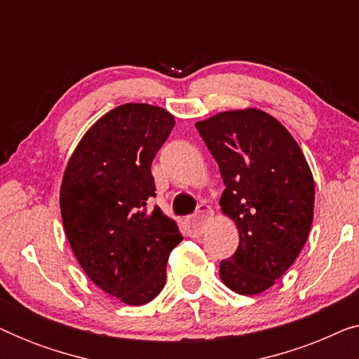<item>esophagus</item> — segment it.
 Here are the masks:
<instances>
[{
    "instance_id": "esophagus-1",
    "label": "esophagus",
    "mask_w": 359,
    "mask_h": 359,
    "mask_svg": "<svg viewBox=\"0 0 359 359\" xmlns=\"http://www.w3.org/2000/svg\"><path fill=\"white\" fill-rule=\"evenodd\" d=\"M210 215H212V210H210L209 205L201 204L198 208V212H196L193 217L188 219V233L191 237H199L204 230V222L208 220Z\"/></svg>"
}]
</instances>
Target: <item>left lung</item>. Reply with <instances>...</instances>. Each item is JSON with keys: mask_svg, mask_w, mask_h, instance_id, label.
I'll return each mask as SVG.
<instances>
[{"mask_svg": "<svg viewBox=\"0 0 359 359\" xmlns=\"http://www.w3.org/2000/svg\"><path fill=\"white\" fill-rule=\"evenodd\" d=\"M217 161L222 210L240 243L220 262V279L253 296L271 287L296 262L313 219V178L292 135L266 112L227 111L196 124Z\"/></svg>", "mask_w": 359, "mask_h": 359, "instance_id": "left-lung-1", "label": "left lung"}]
</instances>
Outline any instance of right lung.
<instances>
[{"label":"right lung","instance_id":"right-lung-1","mask_svg":"<svg viewBox=\"0 0 359 359\" xmlns=\"http://www.w3.org/2000/svg\"><path fill=\"white\" fill-rule=\"evenodd\" d=\"M175 117L150 104L127 102L86 132L68 161L60 189L63 227L88 278L129 306L158 296L166 263L183 240L155 198L151 161Z\"/></svg>","mask_w":359,"mask_h":359}]
</instances>
